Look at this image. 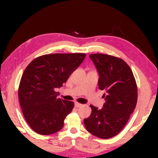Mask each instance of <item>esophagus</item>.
Masks as SVG:
<instances>
[{"instance_id": "34e87169", "label": "esophagus", "mask_w": 158, "mask_h": 158, "mask_svg": "<svg viewBox=\"0 0 158 158\" xmlns=\"http://www.w3.org/2000/svg\"><path fill=\"white\" fill-rule=\"evenodd\" d=\"M82 104H79V103L78 102H75V107L76 108H80L82 107Z\"/></svg>"}]
</instances>
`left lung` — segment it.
<instances>
[{
	"mask_svg": "<svg viewBox=\"0 0 158 158\" xmlns=\"http://www.w3.org/2000/svg\"><path fill=\"white\" fill-rule=\"evenodd\" d=\"M98 71V85L104 90L106 102L102 109L92 106V113L84 119L85 128L92 135L112 138L123 129L136 107L138 89L133 73L123 60L102 53L90 54Z\"/></svg>",
	"mask_w": 158,
	"mask_h": 158,
	"instance_id": "obj_1",
	"label": "left lung"
}]
</instances>
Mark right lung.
I'll list each match as a JSON object with an SVG mask.
<instances>
[{"label":"right lung","mask_w":158,"mask_h":158,"mask_svg":"<svg viewBox=\"0 0 158 158\" xmlns=\"http://www.w3.org/2000/svg\"><path fill=\"white\" fill-rule=\"evenodd\" d=\"M85 57V53L47 54L27 66L19 85V101L27 122L36 133L51 135L63 127L74 103L57 98L55 90L63 86Z\"/></svg>","instance_id":"add662e5"}]
</instances>
